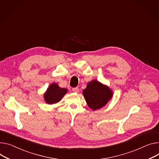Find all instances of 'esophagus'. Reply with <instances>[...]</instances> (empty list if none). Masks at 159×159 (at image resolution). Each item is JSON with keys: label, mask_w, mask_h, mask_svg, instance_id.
Here are the masks:
<instances>
[{"label": "esophagus", "mask_w": 159, "mask_h": 159, "mask_svg": "<svg viewBox=\"0 0 159 159\" xmlns=\"http://www.w3.org/2000/svg\"><path fill=\"white\" fill-rule=\"evenodd\" d=\"M72 92H73L78 93V92H79V89H78V88H77V87H75V88H73V89H72Z\"/></svg>", "instance_id": "34e87169"}]
</instances>
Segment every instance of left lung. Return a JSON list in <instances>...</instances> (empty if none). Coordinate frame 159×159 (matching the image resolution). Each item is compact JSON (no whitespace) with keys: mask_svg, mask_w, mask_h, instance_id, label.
<instances>
[{"mask_svg":"<svg viewBox=\"0 0 159 159\" xmlns=\"http://www.w3.org/2000/svg\"><path fill=\"white\" fill-rule=\"evenodd\" d=\"M83 94L89 107L96 110L109 102L113 96V92L106 85L97 80H92L83 90Z\"/></svg>","mask_w":159,"mask_h":159,"instance_id":"obj_1","label":"left lung"}]
</instances>
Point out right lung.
<instances>
[{"mask_svg": "<svg viewBox=\"0 0 159 159\" xmlns=\"http://www.w3.org/2000/svg\"><path fill=\"white\" fill-rule=\"evenodd\" d=\"M67 92V89L60 88L57 83H52L44 93V99L45 102L49 104H55L62 99Z\"/></svg>", "mask_w": 159, "mask_h": 159, "instance_id": "1", "label": "right lung"}]
</instances>
